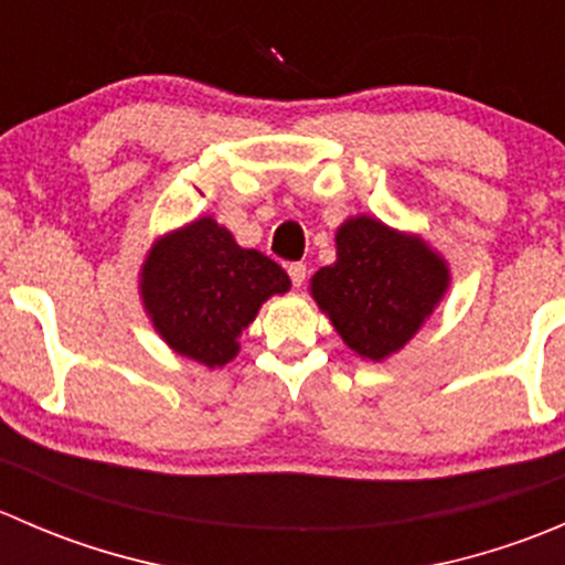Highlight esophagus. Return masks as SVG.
<instances>
[{"mask_svg": "<svg viewBox=\"0 0 565 565\" xmlns=\"http://www.w3.org/2000/svg\"><path fill=\"white\" fill-rule=\"evenodd\" d=\"M287 273H289V278H292L295 287H303V284H306V265H303V262H292V265L287 267Z\"/></svg>", "mask_w": 565, "mask_h": 565, "instance_id": "1", "label": "esophagus"}]
</instances>
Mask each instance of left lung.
Wrapping results in <instances>:
<instances>
[{"label":"left lung","instance_id":"1","mask_svg":"<svg viewBox=\"0 0 565 565\" xmlns=\"http://www.w3.org/2000/svg\"><path fill=\"white\" fill-rule=\"evenodd\" d=\"M451 270L418 235L355 215L335 232V262L311 278V298L335 333L369 361L402 350L446 295Z\"/></svg>","mask_w":565,"mask_h":565}]
</instances>
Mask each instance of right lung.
Instances as JSON below:
<instances>
[{
  "label": "right lung",
  "mask_w": 565,
  "mask_h": 565,
  "mask_svg": "<svg viewBox=\"0 0 565 565\" xmlns=\"http://www.w3.org/2000/svg\"><path fill=\"white\" fill-rule=\"evenodd\" d=\"M139 289L152 328L177 355L215 369L241 352V333L267 298L287 292L289 276L213 218H196L156 241Z\"/></svg>",
  "instance_id": "1"
}]
</instances>
